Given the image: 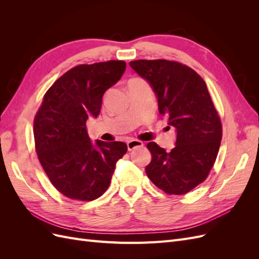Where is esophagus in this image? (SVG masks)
<instances>
[{
    "label": "esophagus",
    "instance_id": "34e87169",
    "mask_svg": "<svg viewBox=\"0 0 259 259\" xmlns=\"http://www.w3.org/2000/svg\"><path fill=\"white\" fill-rule=\"evenodd\" d=\"M143 146H144V143L140 142V140L132 139V140H130V142H127V149H128V151H132V150H134L135 148H137V147H143Z\"/></svg>",
    "mask_w": 259,
    "mask_h": 259
}]
</instances>
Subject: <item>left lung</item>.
<instances>
[{
	"label": "left lung",
	"instance_id": "8db88e82",
	"mask_svg": "<svg viewBox=\"0 0 259 259\" xmlns=\"http://www.w3.org/2000/svg\"><path fill=\"white\" fill-rule=\"evenodd\" d=\"M130 66L150 84L160 115L176 132L170 152L148 143L152 159L146 166L147 176L168 194L189 192L208 176L223 135L206 84L194 70L177 61L140 59Z\"/></svg>",
	"mask_w": 259,
	"mask_h": 259
}]
</instances>
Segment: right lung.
Wrapping results in <instances>:
<instances>
[{"label":"right lung","instance_id":"obj_1","mask_svg":"<svg viewBox=\"0 0 259 259\" xmlns=\"http://www.w3.org/2000/svg\"><path fill=\"white\" fill-rule=\"evenodd\" d=\"M126 64L109 60L70 69L46 92L34 117L35 150L51 183L65 197L93 201L110 185L115 164L126 153L122 142L94 145L89 117L100 113L105 92L121 79Z\"/></svg>","mask_w":259,"mask_h":259}]
</instances>
